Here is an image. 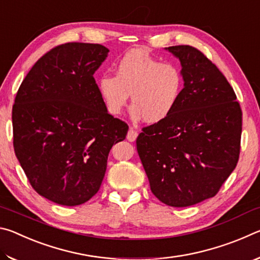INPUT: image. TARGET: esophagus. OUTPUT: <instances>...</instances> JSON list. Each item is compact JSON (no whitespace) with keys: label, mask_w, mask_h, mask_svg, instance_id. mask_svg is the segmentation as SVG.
I'll return each mask as SVG.
<instances>
[{"label":"esophagus","mask_w":260,"mask_h":260,"mask_svg":"<svg viewBox=\"0 0 260 260\" xmlns=\"http://www.w3.org/2000/svg\"><path fill=\"white\" fill-rule=\"evenodd\" d=\"M136 138H138V131H135L133 127H129L128 133H127V140L133 142V141L136 140Z\"/></svg>","instance_id":"obj_1"}]
</instances>
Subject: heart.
Returning <instances> with one entry per match:
<instances>
[{
    "mask_svg": "<svg viewBox=\"0 0 260 260\" xmlns=\"http://www.w3.org/2000/svg\"><path fill=\"white\" fill-rule=\"evenodd\" d=\"M98 90L105 110L112 116L122 112L131 95L132 117L157 124L178 105L183 90V74L177 64L133 49L118 60L114 77L103 74L99 79Z\"/></svg>",
    "mask_w": 260,
    "mask_h": 260,
    "instance_id": "obj_1",
    "label": "heart"
}]
</instances>
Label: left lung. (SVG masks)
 Wrapping results in <instances>:
<instances>
[{
	"label": "left lung",
	"mask_w": 260,
	"mask_h": 260,
	"mask_svg": "<svg viewBox=\"0 0 260 260\" xmlns=\"http://www.w3.org/2000/svg\"><path fill=\"white\" fill-rule=\"evenodd\" d=\"M182 67L184 87L165 120L136 139L153 195L186 208L215 196L239 161L242 110L230 82L191 46L166 48Z\"/></svg>",
	"instance_id": "obj_1"
}]
</instances>
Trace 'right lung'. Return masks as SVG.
<instances>
[{
  "label": "right lung",
  "instance_id": "add662e5",
  "mask_svg": "<svg viewBox=\"0 0 260 260\" xmlns=\"http://www.w3.org/2000/svg\"><path fill=\"white\" fill-rule=\"evenodd\" d=\"M108 52L98 43L57 46L17 91L15 153L34 190L56 204L80 205L99 191L109 152L128 131L105 110L94 79Z\"/></svg>",
  "mask_w": 260,
  "mask_h": 260
}]
</instances>
